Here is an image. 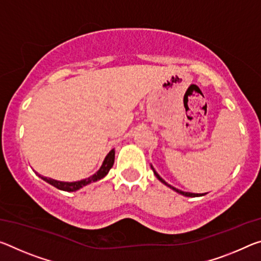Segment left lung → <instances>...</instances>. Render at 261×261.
<instances>
[{"label": "left lung", "mask_w": 261, "mask_h": 261, "mask_svg": "<svg viewBox=\"0 0 261 261\" xmlns=\"http://www.w3.org/2000/svg\"><path fill=\"white\" fill-rule=\"evenodd\" d=\"M151 168H152V171H153V173H154V175H155L156 177H158V180H160V181H161V182H163V184H165V185H166V186H168V187H169V188H172L173 190H175V192H176V193H179V194H181V195H185V196H189V197H196V196H200V195H198V194H194V193H187V192H182V190H180V189H177V188H174V187H173V186H171V185H168V184L166 182V181H165L164 179H161V177H160V175L158 174V173H156V172H155V169H154V168H153L152 166H151Z\"/></svg>", "instance_id": "left-lung-1"}]
</instances>
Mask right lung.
Masks as SVG:
<instances>
[{
    "instance_id": "obj_1",
    "label": "right lung",
    "mask_w": 261,
    "mask_h": 261,
    "mask_svg": "<svg viewBox=\"0 0 261 261\" xmlns=\"http://www.w3.org/2000/svg\"><path fill=\"white\" fill-rule=\"evenodd\" d=\"M114 161H115V150H111L108 153V155L106 156V159H105V161H103L101 168L98 169V171L95 173L94 175L87 177V179H84L81 181H75V182H63V181H57V180L49 179V177H44L40 175L39 176L43 180L46 181V182H48L49 185L55 186V187L58 189L65 190V192H75V190L85 187V186H87V185L95 182V181L101 180L102 177H105L107 174H108L110 168L113 167Z\"/></svg>"
}]
</instances>
